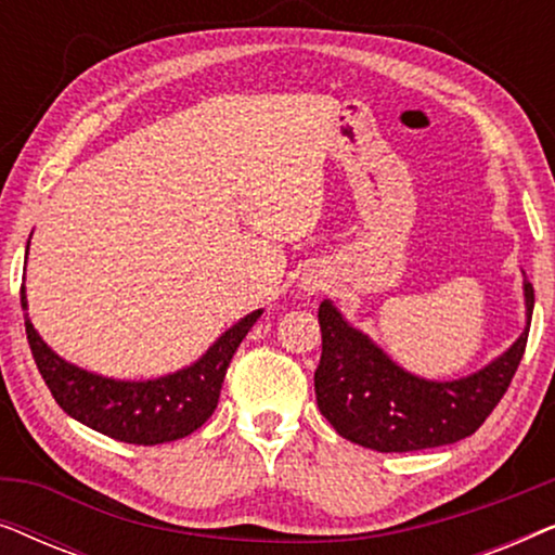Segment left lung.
<instances>
[{
	"label": "left lung",
	"instance_id": "1",
	"mask_svg": "<svg viewBox=\"0 0 555 555\" xmlns=\"http://www.w3.org/2000/svg\"><path fill=\"white\" fill-rule=\"evenodd\" d=\"M533 285L526 280L528 321ZM323 353L315 369L321 414L344 439L376 452H416L475 435L505 397L526 353L528 328L488 369L460 382H424L351 328L328 300L318 308Z\"/></svg>",
	"mask_w": 555,
	"mask_h": 555
}]
</instances>
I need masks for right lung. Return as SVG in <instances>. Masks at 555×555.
Returning a JSON list of instances; mask_svg holds the SVG:
<instances>
[{
    "label": "right lung",
    "instance_id": "1",
    "mask_svg": "<svg viewBox=\"0 0 555 555\" xmlns=\"http://www.w3.org/2000/svg\"><path fill=\"white\" fill-rule=\"evenodd\" d=\"M20 300L25 310V287ZM260 313L255 310L232 325L194 366L156 382H113L88 374L52 353L27 315L25 331L37 369L63 412L118 442L149 447L192 435L215 414L232 356Z\"/></svg>",
    "mask_w": 555,
    "mask_h": 555
}]
</instances>
